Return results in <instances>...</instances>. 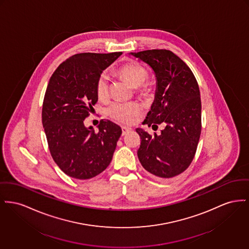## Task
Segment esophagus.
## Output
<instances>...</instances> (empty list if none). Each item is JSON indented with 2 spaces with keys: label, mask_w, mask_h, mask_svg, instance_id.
I'll use <instances>...</instances> for the list:
<instances>
[{
  "label": "esophagus",
  "mask_w": 249,
  "mask_h": 249,
  "mask_svg": "<svg viewBox=\"0 0 249 249\" xmlns=\"http://www.w3.org/2000/svg\"><path fill=\"white\" fill-rule=\"evenodd\" d=\"M131 131H132V129H131V128L123 126V127H122V135H125L126 133H128V132H131Z\"/></svg>",
  "instance_id": "34e87169"
}]
</instances>
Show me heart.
Returning <instances> with one entry per match:
<instances>
[{
  "label": "heart",
  "mask_w": 249,
  "mask_h": 249,
  "mask_svg": "<svg viewBox=\"0 0 249 249\" xmlns=\"http://www.w3.org/2000/svg\"><path fill=\"white\" fill-rule=\"evenodd\" d=\"M117 73L126 79L132 87L136 88V92L141 96H148L150 94V87L145 83L148 77V72L142 65L135 62L125 64L117 69ZM96 91L100 100L105 101L108 99L109 77L107 74L100 75L96 85ZM141 109V105L136 102H115L107 107L106 114L120 123L131 124L138 117Z\"/></svg>",
  "instance_id": "heart-1"
}]
</instances>
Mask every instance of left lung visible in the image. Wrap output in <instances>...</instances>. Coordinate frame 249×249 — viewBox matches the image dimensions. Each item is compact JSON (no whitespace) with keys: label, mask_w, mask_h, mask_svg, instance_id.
<instances>
[{"label":"left lung","mask_w":249,"mask_h":249,"mask_svg":"<svg viewBox=\"0 0 249 249\" xmlns=\"http://www.w3.org/2000/svg\"><path fill=\"white\" fill-rule=\"evenodd\" d=\"M156 77L155 99L143 124H164L160 134L136 129L141 137L138 159L149 174L161 178L179 175L193 161L201 132V100L189 67L167 50L131 53Z\"/></svg>","instance_id":"1"}]
</instances>
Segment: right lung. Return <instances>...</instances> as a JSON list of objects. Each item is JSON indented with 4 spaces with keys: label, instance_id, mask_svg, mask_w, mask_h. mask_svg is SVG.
Masks as SVG:
<instances>
[{
    "label": "right lung",
    "instance_id": "add662e5",
    "mask_svg": "<svg viewBox=\"0 0 249 249\" xmlns=\"http://www.w3.org/2000/svg\"><path fill=\"white\" fill-rule=\"evenodd\" d=\"M121 54H75L59 65L48 84L42 124L50 152L59 168L74 178H94L112 161L121 128L102 119L96 132L84 121L98 102L100 75Z\"/></svg>",
    "mask_w": 249,
    "mask_h": 249
}]
</instances>
